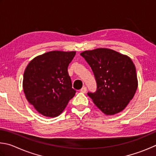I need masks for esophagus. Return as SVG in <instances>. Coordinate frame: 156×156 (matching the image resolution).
<instances>
[{
	"label": "esophagus",
	"mask_w": 156,
	"mask_h": 156,
	"mask_svg": "<svg viewBox=\"0 0 156 156\" xmlns=\"http://www.w3.org/2000/svg\"><path fill=\"white\" fill-rule=\"evenodd\" d=\"M86 90H87L86 87L83 86V88L80 90V92H82V93H86Z\"/></svg>",
	"instance_id": "1"
}]
</instances>
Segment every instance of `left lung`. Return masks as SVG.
<instances>
[{"instance_id": "obj_1", "label": "left lung", "mask_w": 156, "mask_h": 156, "mask_svg": "<svg viewBox=\"0 0 156 156\" xmlns=\"http://www.w3.org/2000/svg\"><path fill=\"white\" fill-rule=\"evenodd\" d=\"M80 55L91 67L97 84L96 92H88V96L106 115L121 112L133 99L138 88L132 60L105 48L85 51Z\"/></svg>"}]
</instances>
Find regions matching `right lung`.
<instances>
[{"mask_svg": "<svg viewBox=\"0 0 156 156\" xmlns=\"http://www.w3.org/2000/svg\"><path fill=\"white\" fill-rule=\"evenodd\" d=\"M76 51H53L35 57L23 76V90L29 103L42 115L54 118L64 110L76 91L68 67Z\"/></svg>", "mask_w": 156, "mask_h": 156, "instance_id": "obj_1", "label": "right lung"}]
</instances>
